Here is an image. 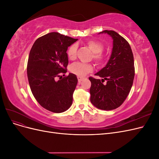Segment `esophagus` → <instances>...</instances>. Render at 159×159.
<instances>
[{
	"label": "esophagus",
	"instance_id": "esophagus-1",
	"mask_svg": "<svg viewBox=\"0 0 159 159\" xmlns=\"http://www.w3.org/2000/svg\"><path fill=\"white\" fill-rule=\"evenodd\" d=\"M78 82L80 84L81 81L84 80V78H81V77H80V76H78Z\"/></svg>",
	"mask_w": 159,
	"mask_h": 159
}]
</instances>
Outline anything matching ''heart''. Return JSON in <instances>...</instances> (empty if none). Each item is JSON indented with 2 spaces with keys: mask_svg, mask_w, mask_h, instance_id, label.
<instances>
[{
  "mask_svg": "<svg viewBox=\"0 0 159 159\" xmlns=\"http://www.w3.org/2000/svg\"><path fill=\"white\" fill-rule=\"evenodd\" d=\"M86 44L88 46L91 51L93 52L92 57L93 59L100 64L104 60V56L102 54V52L103 50V45L102 43L94 40H90L86 42ZM77 52V45L74 44L71 45L67 51V55L68 58L70 60H74L76 57ZM93 70V66L91 64L81 63V62H76L72 64L70 67V71L74 74L78 76H84L89 72Z\"/></svg>",
  "mask_w": 159,
  "mask_h": 159,
  "instance_id": "b5f03b06",
  "label": "heart"
}]
</instances>
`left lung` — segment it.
Returning a JSON list of instances; mask_svg holds the SVG:
<instances>
[{
  "label": "left lung",
  "instance_id": "obj_1",
  "mask_svg": "<svg viewBox=\"0 0 159 159\" xmlns=\"http://www.w3.org/2000/svg\"><path fill=\"white\" fill-rule=\"evenodd\" d=\"M99 34L112 38L113 48L107 64L95 74L103 79L89 78L90 102L98 109L109 111L119 107L130 92L134 76V58L128 42L118 33L106 30ZM105 80L106 84H102Z\"/></svg>",
  "mask_w": 159,
  "mask_h": 159
}]
</instances>
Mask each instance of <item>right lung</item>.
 <instances>
[{"instance_id":"1","label":"right lung","mask_w":159,"mask_h":159,"mask_svg":"<svg viewBox=\"0 0 159 159\" xmlns=\"http://www.w3.org/2000/svg\"><path fill=\"white\" fill-rule=\"evenodd\" d=\"M77 40L58 32H50L38 38L30 50L27 65L30 88L37 102L50 111L64 112L72 104L78 84L76 75L70 73L61 80L56 78L67 72L66 52Z\"/></svg>"}]
</instances>
